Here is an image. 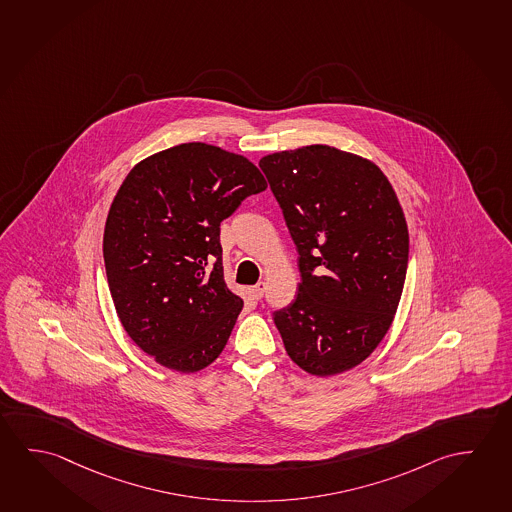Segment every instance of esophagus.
Masks as SVG:
<instances>
[{"label":"esophagus","mask_w":512,"mask_h":512,"mask_svg":"<svg viewBox=\"0 0 512 512\" xmlns=\"http://www.w3.org/2000/svg\"><path fill=\"white\" fill-rule=\"evenodd\" d=\"M251 293L254 299H261L263 293H265V283L254 284L251 288Z\"/></svg>","instance_id":"esophagus-1"}]
</instances>
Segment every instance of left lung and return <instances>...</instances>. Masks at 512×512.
Instances as JSON below:
<instances>
[{
	"instance_id": "obj_1",
	"label": "left lung",
	"mask_w": 512,
	"mask_h": 512,
	"mask_svg": "<svg viewBox=\"0 0 512 512\" xmlns=\"http://www.w3.org/2000/svg\"><path fill=\"white\" fill-rule=\"evenodd\" d=\"M261 171L299 252L301 283L274 322L293 363L327 377L365 361L406 281L409 233L388 178L336 147L263 156Z\"/></svg>"
}]
</instances>
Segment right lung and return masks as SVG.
<instances>
[{"mask_svg": "<svg viewBox=\"0 0 512 512\" xmlns=\"http://www.w3.org/2000/svg\"><path fill=\"white\" fill-rule=\"evenodd\" d=\"M267 181L203 142L137 163L108 211L103 258L115 311L156 363L190 374L226 347L244 301L224 283L220 222Z\"/></svg>", "mask_w": 512, "mask_h": 512, "instance_id": "1", "label": "right lung"}]
</instances>
